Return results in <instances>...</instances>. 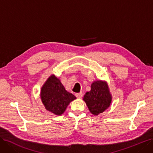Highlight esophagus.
<instances>
[{"label": "esophagus", "mask_w": 153, "mask_h": 153, "mask_svg": "<svg viewBox=\"0 0 153 153\" xmlns=\"http://www.w3.org/2000/svg\"><path fill=\"white\" fill-rule=\"evenodd\" d=\"M76 97L77 98H81L82 97V93L80 92V93H76Z\"/></svg>", "instance_id": "34e87169"}]
</instances>
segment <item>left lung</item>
I'll return each mask as SVG.
<instances>
[{
	"label": "left lung",
	"instance_id": "1",
	"mask_svg": "<svg viewBox=\"0 0 153 153\" xmlns=\"http://www.w3.org/2000/svg\"><path fill=\"white\" fill-rule=\"evenodd\" d=\"M83 100L93 115L103 113L109 108L112 101L108 83L105 81H94L91 85V90L84 94Z\"/></svg>",
	"mask_w": 153,
	"mask_h": 153
}]
</instances>
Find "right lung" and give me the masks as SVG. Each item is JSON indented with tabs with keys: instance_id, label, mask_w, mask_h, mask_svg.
<instances>
[{
	"instance_id": "obj_1",
	"label": "right lung",
	"mask_w": 153,
	"mask_h": 153,
	"mask_svg": "<svg viewBox=\"0 0 153 153\" xmlns=\"http://www.w3.org/2000/svg\"><path fill=\"white\" fill-rule=\"evenodd\" d=\"M40 98L45 109L56 115H61L71 101L76 99L66 91L60 80L54 74L49 76L41 88Z\"/></svg>"
}]
</instances>
